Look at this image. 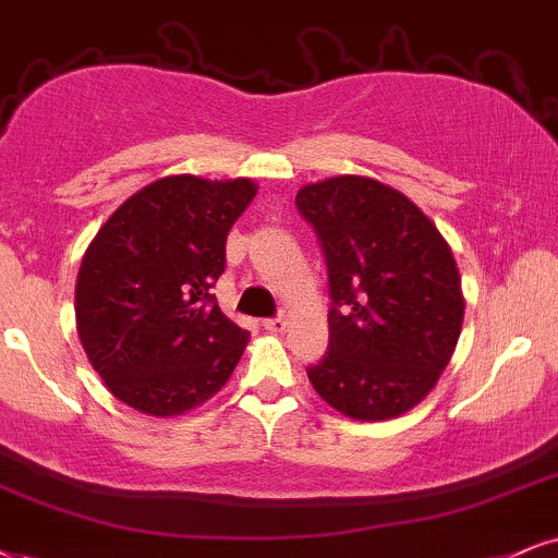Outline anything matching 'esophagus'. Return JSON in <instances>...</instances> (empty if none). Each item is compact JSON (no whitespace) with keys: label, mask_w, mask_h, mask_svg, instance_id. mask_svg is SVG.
Segmentation results:
<instances>
[{"label":"esophagus","mask_w":558,"mask_h":558,"mask_svg":"<svg viewBox=\"0 0 558 558\" xmlns=\"http://www.w3.org/2000/svg\"><path fill=\"white\" fill-rule=\"evenodd\" d=\"M264 328H266V331H271V333H281L287 328V320L281 318V315H277V318H266Z\"/></svg>","instance_id":"34e87169"}]
</instances>
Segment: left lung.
Here are the masks:
<instances>
[{
    "label": "left lung",
    "mask_w": 558,
    "mask_h": 558,
    "mask_svg": "<svg viewBox=\"0 0 558 558\" xmlns=\"http://www.w3.org/2000/svg\"><path fill=\"white\" fill-rule=\"evenodd\" d=\"M328 268V349L307 367L343 416L383 422L435 388L463 326L450 245L401 191L362 175L300 189Z\"/></svg>",
    "instance_id": "8db88e82"
}]
</instances>
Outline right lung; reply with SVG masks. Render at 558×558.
<instances>
[{
	"label": "right lung",
	"mask_w": 558,
	"mask_h": 558,
	"mask_svg": "<svg viewBox=\"0 0 558 558\" xmlns=\"http://www.w3.org/2000/svg\"><path fill=\"white\" fill-rule=\"evenodd\" d=\"M251 178L168 175L126 198L82 258L77 333L106 388L149 416H178L230 380L247 331L219 311L230 227Z\"/></svg>",
	"instance_id": "right-lung-1"
}]
</instances>
